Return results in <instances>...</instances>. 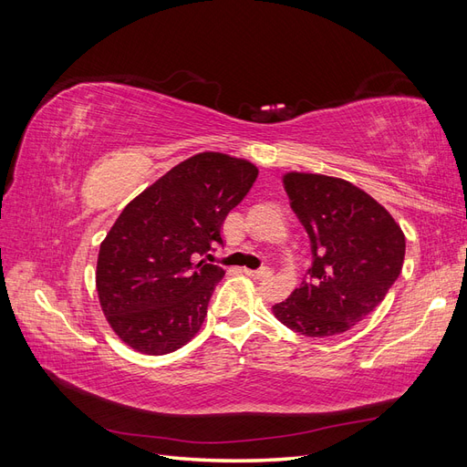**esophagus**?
I'll list each match as a JSON object with an SVG mask.
<instances>
[{
    "instance_id": "esophagus-1",
    "label": "esophagus",
    "mask_w": 467,
    "mask_h": 467,
    "mask_svg": "<svg viewBox=\"0 0 467 467\" xmlns=\"http://www.w3.org/2000/svg\"><path fill=\"white\" fill-rule=\"evenodd\" d=\"M244 273L251 278H268L273 276V271L271 268H259V271H251V268H244Z\"/></svg>"
}]
</instances>
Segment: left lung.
Listing matches in <instances>:
<instances>
[{
    "mask_svg": "<svg viewBox=\"0 0 467 467\" xmlns=\"http://www.w3.org/2000/svg\"><path fill=\"white\" fill-rule=\"evenodd\" d=\"M290 206L312 242L300 288L273 306L275 317L306 337L348 331L386 298L405 259V235L389 212L345 179L282 175Z\"/></svg>",
    "mask_w": 467,
    "mask_h": 467,
    "instance_id": "left-lung-1",
    "label": "left lung"
}]
</instances>
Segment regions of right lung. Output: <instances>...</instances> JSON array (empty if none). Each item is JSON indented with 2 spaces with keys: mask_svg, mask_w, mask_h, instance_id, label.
<instances>
[{
  "mask_svg": "<svg viewBox=\"0 0 467 467\" xmlns=\"http://www.w3.org/2000/svg\"><path fill=\"white\" fill-rule=\"evenodd\" d=\"M259 175L247 160L202 151L126 204L99 249L95 285L120 341L167 355L199 333L225 271L196 255L223 244L222 223Z\"/></svg>",
  "mask_w": 467,
  "mask_h": 467,
  "instance_id": "add662e5",
  "label": "right lung"
}]
</instances>
